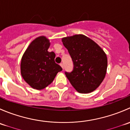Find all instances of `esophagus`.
Listing matches in <instances>:
<instances>
[{"instance_id":"34e87169","label":"esophagus","mask_w":130,"mask_h":130,"mask_svg":"<svg viewBox=\"0 0 130 130\" xmlns=\"http://www.w3.org/2000/svg\"><path fill=\"white\" fill-rule=\"evenodd\" d=\"M60 65L61 67V68H62V69H63V63H60Z\"/></svg>"}]
</instances>
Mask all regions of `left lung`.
I'll return each instance as SVG.
<instances>
[{"label":"left lung","instance_id":"obj_1","mask_svg":"<svg viewBox=\"0 0 130 130\" xmlns=\"http://www.w3.org/2000/svg\"><path fill=\"white\" fill-rule=\"evenodd\" d=\"M61 40L73 63L72 71L65 72L70 84L80 93L94 91L105 77L107 67L105 52L95 42L83 35L63 38Z\"/></svg>","mask_w":130,"mask_h":130}]
</instances>
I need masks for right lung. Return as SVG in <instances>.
<instances>
[{
  "instance_id": "obj_1",
  "label": "right lung",
  "mask_w": 130,
  "mask_h": 130,
  "mask_svg": "<svg viewBox=\"0 0 130 130\" xmlns=\"http://www.w3.org/2000/svg\"><path fill=\"white\" fill-rule=\"evenodd\" d=\"M50 43L45 36L36 38L30 43L21 62V73L32 88L41 90L50 84L62 70L55 61V53L48 51Z\"/></svg>"
}]
</instances>
